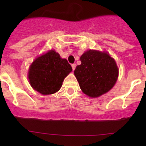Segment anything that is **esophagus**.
Wrapping results in <instances>:
<instances>
[{
	"mask_svg": "<svg viewBox=\"0 0 146 146\" xmlns=\"http://www.w3.org/2000/svg\"><path fill=\"white\" fill-rule=\"evenodd\" d=\"M71 66H72V69H73V70H75V68H76V64H72V65H71Z\"/></svg>",
	"mask_w": 146,
	"mask_h": 146,
	"instance_id": "esophagus-1",
	"label": "esophagus"
}]
</instances>
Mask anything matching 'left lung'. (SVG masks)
<instances>
[{"mask_svg":"<svg viewBox=\"0 0 146 146\" xmlns=\"http://www.w3.org/2000/svg\"><path fill=\"white\" fill-rule=\"evenodd\" d=\"M80 61L74 74L85 95L97 98L113 88L119 70L114 59L108 54L89 50L80 56Z\"/></svg>","mask_w":146,"mask_h":146,"instance_id":"obj_1","label":"left lung"}]
</instances>
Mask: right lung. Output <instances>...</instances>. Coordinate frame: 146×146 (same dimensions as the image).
I'll use <instances>...</instances> for the list:
<instances>
[{
    "mask_svg": "<svg viewBox=\"0 0 146 146\" xmlns=\"http://www.w3.org/2000/svg\"><path fill=\"white\" fill-rule=\"evenodd\" d=\"M71 71L72 67L67 60L51 50L34 61L28 78L35 90L42 95H51L59 90L64 78Z\"/></svg>",
    "mask_w": 146,
    "mask_h": 146,
    "instance_id": "1",
    "label": "right lung"
}]
</instances>
